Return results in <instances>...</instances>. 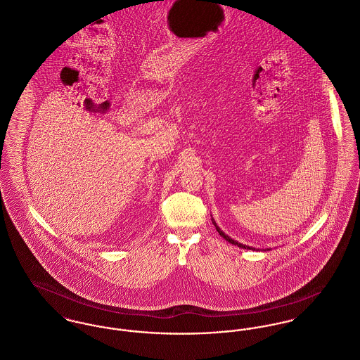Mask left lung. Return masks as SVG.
I'll return each mask as SVG.
<instances>
[{"instance_id":"left-lung-1","label":"left lung","mask_w":360,"mask_h":360,"mask_svg":"<svg viewBox=\"0 0 360 360\" xmlns=\"http://www.w3.org/2000/svg\"><path fill=\"white\" fill-rule=\"evenodd\" d=\"M212 221V223H214V226H215V229H217V231L221 234V237L226 240V241H229L230 244H233V245H237V247H240V248L243 249H252V250H259V249L256 248H252V247H247V245H244V244H241V243H238V241H234L233 238H230L227 234H224L223 231L221 230V227L217 224V221H214V218L211 219ZM267 250H270V249H267Z\"/></svg>"}]
</instances>
